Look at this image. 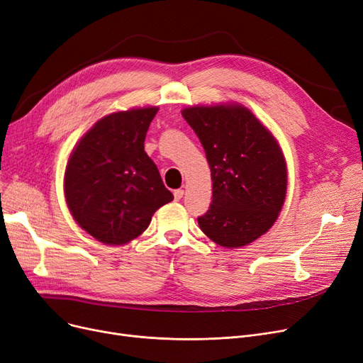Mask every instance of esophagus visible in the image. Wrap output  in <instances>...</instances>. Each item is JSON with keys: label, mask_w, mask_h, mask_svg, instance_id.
<instances>
[{"label": "esophagus", "mask_w": 363, "mask_h": 363, "mask_svg": "<svg viewBox=\"0 0 363 363\" xmlns=\"http://www.w3.org/2000/svg\"><path fill=\"white\" fill-rule=\"evenodd\" d=\"M173 196H174V200H177V202H178V200H181L182 197H184V190H174L173 191Z\"/></svg>", "instance_id": "obj_1"}]
</instances>
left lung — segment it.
Returning <instances> with one entry per match:
<instances>
[{
  "label": "left lung",
  "mask_w": 363,
  "mask_h": 363,
  "mask_svg": "<svg viewBox=\"0 0 363 363\" xmlns=\"http://www.w3.org/2000/svg\"><path fill=\"white\" fill-rule=\"evenodd\" d=\"M182 116L202 143L212 203L197 223L225 248L248 245L271 229L284 205L287 167L272 133L240 104L193 106Z\"/></svg>",
  "instance_id": "1"
}]
</instances>
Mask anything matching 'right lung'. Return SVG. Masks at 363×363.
Segmentation results:
<instances>
[{
	"label": "right lung",
	"mask_w": 363,
	"mask_h": 363,
	"mask_svg": "<svg viewBox=\"0 0 363 363\" xmlns=\"http://www.w3.org/2000/svg\"><path fill=\"white\" fill-rule=\"evenodd\" d=\"M157 112L158 107H145L101 118L67 163V206L106 245H124L142 235L154 212L173 200L143 146Z\"/></svg>",
	"instance_id": "obj_1"
}]
</instances>
